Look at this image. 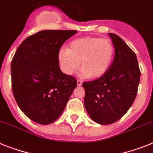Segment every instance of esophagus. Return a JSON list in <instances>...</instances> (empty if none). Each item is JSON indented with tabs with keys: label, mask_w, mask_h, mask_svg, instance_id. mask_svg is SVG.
<instances>
[{
	"label": "esophagus",
	"mask_w": 153,
	"mask_h": 153,
	"mask_svg": "<svg viewBox=\"0 0 153 153\" xmlns=\"http://www.w3.org/2000/svg\"><path fill=\"white\" fill-rule=\"evenodd\" d=\"M76 83H77V86L82 85V81L81 80H79V79H77V80H76Z\"/></svg>",
	"instance_id": "1"
}]
</instances>
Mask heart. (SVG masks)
<instances>
[{
	"label": "heart",
	"mask_w": 153,
	"mask_h": 153,
	"mask_svg": "<svg viewBox=\"0 0 153 153\" xmlns=\"http://www.w3.org/2000/svg\"><path fill=\"white\" fill-rule=\"evenodd\" d=\"M114 55V47L108 39L87 36L75 39L68 48H62L58 60L62 71L72 75L81 65V75L98 78L109 69Z\"/></svg>",
	"instance_id": "heart-1"
}]
</instances>
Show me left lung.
Wrapping results in <instances>:
<instances>
[{"label": "left lung", "mask_w": 153, "mask_h": 153, "mask_svg": "<svg viewBox=\"0 0 153 153\" xmlns=\"http://www.w3.org/2000/svg\"><path fill=\"white\" fill-rule=\"evenodd\" d=\"M115 48L108 71L95 80L84 82V106L91 119L102 125L119 120L133 104L140 82L137 56L119 36L109 33Z\"/></svg>", "instance_id": "8db88e82"}]
</instances>
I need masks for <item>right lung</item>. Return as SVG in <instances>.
Here are the masks:
<instances>
[{
    "instance_id": "right-lung-1",
    "label": "right lung",
    "mask_w": 153,
    "mask_h": 153,
    "mask_svg": "<svg viewBox=\"0 0 153 153\" xmlns=\"http://www.w3.org/2000/svg\"><path fill=\"white\" fill-rule=\"evenodd\" d=\"M76 30H42L19 46L11 64L14 97L22 113L42 125L55 122L62 113L76 79L63 74L58 53Z\"/></svg>"
}]
</instances>
